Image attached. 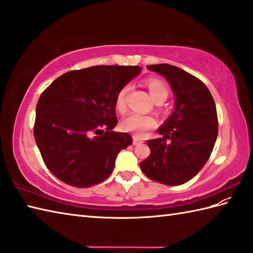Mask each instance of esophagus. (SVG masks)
<instances>
[{
    "instance_id": "obj_1",
    "label": "esophagus",
    "mask_w": 253,
    "mask_h": 253,
    "mask_svg": "<svg viewBox=\"0 0 253 253\" xmlns=\"http://www.w3.org/2000/svg\"><path fill=\"white\" fill-rule=\"evenodd\" d=\"M143 141L141 140V139H139V138H137V137H133V144H135V146H139V144H141Z\"/></svg>"
}]
</instances>
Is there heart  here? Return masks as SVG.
I'll return each mask as SVG.
<instances>
[{
  "label": "heart",
  "instance_id": "b5f03b06",
  "mask_svg": "<svg viewBox=\"0 0 253 253\" xmlns=\"http://www.w3.org/2000/svg\"><path fill=\"white\" fill-rule=\"evenodd\" d=\"M147 87L152 98L157 102H163L169 96V89L161 79L149 78L146 82ZM129 90L128 85H124L118 91L115 99V107L120 113L127 110L126 96ZM157 126V118L152 115H143L139 113H131L122 123V128L125 131L132 132L136 137H143L146 133Z\"/></svg>",
  "mask_w": 253,
  "mask_h": 253
}]
</instances>
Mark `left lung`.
Segmentation results:
<instances>
[{
	"instance_id": "8db88e82",
	"label": "left lung",
	"mask_w": 253,
	"mask_h": 253,
	"mask_svg": "<svg viewBox=\"0 0 253 253\" xmlns=\"http://www.w3.org/2000/svg\"><path fill=\"white\" fill-rule=\"evenodd\" d=\"M162 75L176 96V107L158 132L163 138L148 140L151 150L140 163L147 177L168 186L193 178L208 162L218 131L215 102L200 79L169 64L149 65Z\"/></svg>"
}]
</instances>
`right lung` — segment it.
<instances>
[{
    "mask_svg": "<svg viewBox=\"0 0 253 253\" xmlns=\"http://www.w3.org/2000/svg\"><path fill=\"white\" fill-rule=\"evenodd\" d=\"M139 66L98 65L71 71L41 93L34 135L42 160L56 178L88 188L104 181L118 152L132 143L116 126V94Z\"/></svg>",
    "mask_w": 253,
    "mask_h": 253,
    "instance_id": "obj_1",
    "label": "right lung"
}]
</instances>
